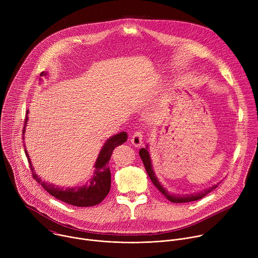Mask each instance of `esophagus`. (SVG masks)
<instances>
[{"mask_svg": "<svg viewBox=\"0 0 258 258\" xmlns=\"http://www.w3.org/2000/svg\"><path fill=\"white\" fill-rule=\"evenodd\" d=\"M131 142L135 147H140L143 144V133L135 132L131 138Z\"/></svg>", "mask_w": 258, "mask_h": 258, "instance_id": "obj_1", "label": "esophagus"}]
</instances>
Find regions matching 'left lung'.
Here are the masks:
<instances>
[{
    "label": "left lung",
    "mask_w": 258,
    "mask_h": 258,
    "mask_svg": "<svg viewBox=\"0 0 258 258\" xmlns=\"http://www.w3.org/2000/svg\"><path fill=\"white\" fill-rule=\"evenodd\" d=\"M140 154V157L144 163V166L146 168V171L147 173H148L150 179L152 180L153 185L158 189V191L167 199L169 200L170 202L172 203H186V202H192V201H196V200H199L201 198H203L204 196H206L207 194H209L211 191H213L214 189H216V187L219 185L218 183H215V185L209 187V188H206L205 190H202L201 192H197V193H192V194H182V195H179V194H172V193H169L165 188H163V186L160 183V181L158 180L154 170H153V167H152V162H151V158H150V155H149V152H148V145L146 146V148H142L139 152Z\"/></svg>",
    "instance_id": "left-lung-1"
}]
</instances>
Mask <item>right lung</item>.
Masks as SVG:
<instances>
[{
    "instance_id": "right-lung-1",
    "label": "right lung",
    "mask_w": 258,
    "mask_h": 258,
    "mask_svg": "<svg viewBox=\"0 0 258 258\" xmlns=\"http://www.w3.org/2000/svg\"><path fill=\"white\" fill-rule=\"evenodd\" d=\"M47 72H42L41 77H46ZM28 110L26 111L25 116V122L23 127V139H24V132L26 127V123L28 120L27 117ZM127 140V134L125 132H121L117 135L112 136L109 138L102 149L99 153V156L95 163V172L93 177L90 179V182L82 187H76V188H60L58 186L53 185V183L44 182L42 181L41 177L36 174L33 170V166L31 164L29 155L25 149V155L28 159L30 170L32 172L33 178L41 183V186L52 196L55 198L70 204L79 207H89L99 204L104 200V198L108 195L110 191V186H111V173H110V168L108 166L110 157L112 155V152L115 147L123 144ZM25 146V145H24Z\"/></svg>"
}]
</instances>
